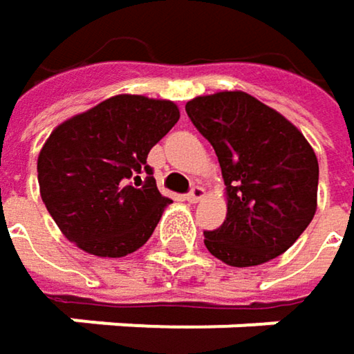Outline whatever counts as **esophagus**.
<instances>
[{
    "instance_id": "34e87169",
    "label": "esophagus",
    "mask_w": 354,
    "mask_h": 354,
    "mask_svg": "<svg viewBox=\"0 0 354 354\" xmlns=\"http://www.w3.org/2000/svg\"><path fill=\"white\" fill-rule=\"evenodd\" d=\"M203 194H205V188H203V186H198V184H194V186L186 192V196H184V198H186L188 203H196L198 198H203Z\"/></svg>"
}]
</instances>
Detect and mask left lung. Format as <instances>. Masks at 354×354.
Here are the masks:
<instances>
[{"label": "left lung", "instance_id": "left-lung-1", "mask_svg": "<svg viewBox=\"0 0 354 354\" xmlns=\"http://www.w3.org/2000/svg\"><path fill=\"white\" fill-rule=\"evenodd\" d=\"M213 145L227 188V217L205 232L207 250L230 266L277 258L316 213L318 160L306 137L246 92H219L186 104Z\"/></svg>", "mask_w": 354, "mask_h": 354}]
</instances>
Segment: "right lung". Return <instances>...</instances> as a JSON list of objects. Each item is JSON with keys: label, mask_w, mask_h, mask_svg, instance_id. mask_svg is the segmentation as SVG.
<instances>
[{"label": "right lung", "mask_w": 354, "mask_h": 354, "mask_svg": "<svg viewBox=\"0 0 354 354\" xmlns=\"http://www.w3.org/2000/svg\"><path fill=\"white\" fill-rule=\"evenodd\" d=\"M178 118L174 102L122 94L50 133L36 166L40 196L69 242L120 258L151 238L172 201L147 156Z\"/></svg>", "instance_id": "add662e5"}]
</instances>
